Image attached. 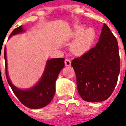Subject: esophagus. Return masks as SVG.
<instances>
[{
	"instance_id": "esophagus-1",
	"label": "esophagus",
	"mask_w": 126,
	"mask_h": 126,
	"mask_svg": "<svg viewBox=\"0 0 126 126\" xmlns=\"http://www.w3.org/2000/svg\"><path fill=\"white\" fill-rule=\"evenodd\" d=\"M65 65L66 66H70L71 65V61L69 59H65Z\"/></svg>"
}]
</instances>
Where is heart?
Masks as SVG:
<instances>
[{"mask_svg": "<svg viewBox=\"0 0 126 126\" xmlns=\"http://www.w3.org/2000/svg\"><path fill=\"white\" fill-rule=\"evenodd\" d=\"M83 25H77L72 32V37L77 38L72 44V49L76 53H84L92 47L95 38V31L93 28L84 30Z\"/></svg>", "mask_w": 126, "mask_h": 126, "instance_id": "b5f03b06", "label": "heart"}]
</instances>
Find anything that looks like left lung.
Instances as JSON below:
<instances>
[{
	"label": "left lung",
	"mask_w": 126,
	"mask_h": 126,
	"mask_svg": "<svg viewBox=\"0 0 126 126\" xmlns=\"http://www.w3.org/2000/svg\"><path fill=\"white\" fill-rule=\"evenodd\" d=\"M71 65L77 77L79 95L88 102H100L113 93L120 69L118 44L109 27L104 24L96 45Z\"/></svg>",
	"instance_id": "1"
}]
</instances>
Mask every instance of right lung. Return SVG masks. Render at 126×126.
<instances>
[{"mask_svg": "<svg viewBox=\"0 0 126 126\" xmlns=\"http://www.w3.org/2000/svg\"><path fill=\"white\" fill-rule=\"evenodd\" d=\"M24 31L25 30H23L22 27L19 26L13 31L9 37L21 33ZM4 58L6 64V75L8 83L20 102L25 107L31 109H40L48 105L54 97L55 93V82L60 71L64 68L65 59L59 58L48 60L44 72L38 83L30 89L21 90L12 85L9 78L7 73L6 47L4 48Z\"/></svg>", "mask_w": 126, "mask_h": 126, "instance_id": "right-lung-1", "label": "right lung"}]
</instances>
